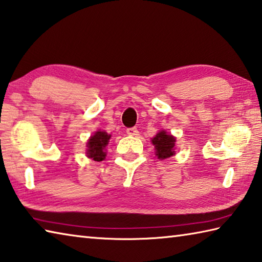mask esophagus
Wrapping results in <instances>:
<instances>
[{"mask_svg": "<svg viewBox=\"0 0 262 262\" xmlns=\"http://www.w3.org/2000/svg\"><path fill=\"white\" fill-rule=\"evenodd\" d=\"M127 134L129 136H137L139 135V130L136 129L135 127H132V128H127Z\"/></svg>", "mask_w": 262, "mask_h": 262, "instance_id": "obj_1", "label": "esophagus"}]
</instances>
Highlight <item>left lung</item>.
Masks as SVG:
<instances>
[{"mask_svg":"<svg viewBox=\"0 0 262 262\" xmlns=\"http://www.w3.org/2000/svg\"><path fill=\"white\" fill-rule=\"evenodd\" d=\"M151 142L155 145L156 156L158 157V159L163 160L175 155L177 139L173 135L168 134L166 130H159L154 139H151Z\"/></svg>","mask_w":262,"mask_h":262,"instance_id":"left-lung-1","label":"left lung"}]
</instances>
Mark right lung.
Returning <instances> with one entry per match:
<instances>
[{
  "instance_id": "1",
  "label": "right lung",
  "mask_w": 262,
  "mask_h": 262,
  "mask_svg": "<svg viewBox=\"0 0 262 262\" xmlns=\"http://www.w3.org/2000/svg\"><path fill=\"white\" fill-rule=\"evenodd\" d=\"M111 139V135L106 132L97 130L90 136L87 142V157L95 161H102L106 157V145Z\"/></svg>"
}]
</instances>
